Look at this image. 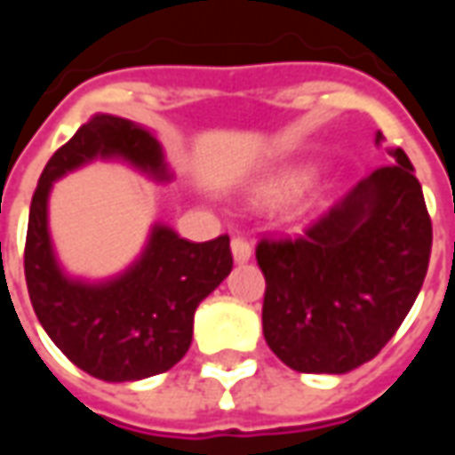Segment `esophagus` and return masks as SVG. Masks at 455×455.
Segmentation results:
<instances>
[{
    "label": "esophagus",
    "instance_id": "34e87169",
    "mask_svg": "<svg viewBox=\"0 0 455 455\" xmlns=\"http://www.w3.org/2000/svg\"><path fill=\"white\" fill-rule=\"evenodd\" d=\"M231 251H234V260L236 263H246L251 253H253V248H251V241L243 236H234L231 241Z\"/></svg>",
    "mask_w": 455,
    "mask_h": 455
}]
</instances>
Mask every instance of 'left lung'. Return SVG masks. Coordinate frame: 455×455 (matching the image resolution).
Returning <instances> with one entry per match:
<instances>
[{"label":"left lung","mask_w":455,"mask_h":455,"mask_svg":"<svg viewBox=\"0 0 455 455\" xmlns=\"http://www.w3.org/2000/svg\"><path fill=\"white\" fill-rule=\"evenodd\" d=\"M387 153L392 165L361 180L302 234L258 241L263 336L292 371L348 372L368 363L419 295L431 217L407 153Z\"/></svg>","instance_id":"8db88e82"}]
</instances>
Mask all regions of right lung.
Masks as SVG:
<instances>
[{"mask_svg":"<svg viewBox=\"0 0 455 455\" xmlns=\"http://www.w3.org/2000/svg\"><path fill=\"white\" fill-rule=\"evenodd\" d=\"M97 156H121L158 180L168 178L163 150L133 121L100 114L75 131L41 172L26 231V287L45 334L70 361L107 382L170 371L192 343L195 309L231 273L228 236L204 243L156 227L143 256L124 275L84 285L60 273L48 236L53 180Z\"/></svg>","mask_w":455,"mask_h":455,"instance_id":"obj_1","label":"right lung"}]
</instances>
